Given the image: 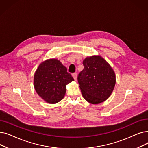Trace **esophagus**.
<instances>
[{"label":"esophagus","instance_id":"esophagus-1","mask_svg":"<svg viewBox=\"0 0 148 148\" xmlns=\"http://www.w3.org/2000/svg\"><path fill=\"white\" fill-rule=\"evenodd\" d=\"M72 75H73V78H74V79L76 81L77 80V73H73V74H72Z\"/></svg>","mask_w":148,"mask_h":148}]
</instances>
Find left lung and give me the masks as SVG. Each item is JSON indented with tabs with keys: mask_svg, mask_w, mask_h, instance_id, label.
I'll return each instance as SVG.
<instances>
[{
	"mask_svg": "<svg viewBox=\"0 0 148 148\" xmlns=\"http://www.w3.org/2000/svg\"><path fill=\"white\" fill-rule=\"evenodd\" d=\"M84 68L77 80L83 98L92 104H99L111 94L115 75L111 66L100 56H92L83 60Z\"/></svg>",
	"mask_w": 148,
	"mask_h": 148,
	"instance_id": "8db88e82",
	"label": "left lung"
}]
</instances>
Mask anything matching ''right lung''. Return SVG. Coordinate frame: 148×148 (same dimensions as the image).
<instances>
[{
  "mask_svg": "<svg viewBox=\"0 0 148 148\" xmlns=\"http://www.w3.org/2000/svg\"><path fill=\"white\" fill-rule=\"evenodd\" d=\"M73 80L72 75L59 60L49 59L38 67L34 77V85L40 97L54 104L64 97L66 85Z\"/></svg>",
  "mask_w": 148,
  "mask_h": 148,
  "instance_id": "obj_1",
  "label": "right lung"
}]
</instances>
